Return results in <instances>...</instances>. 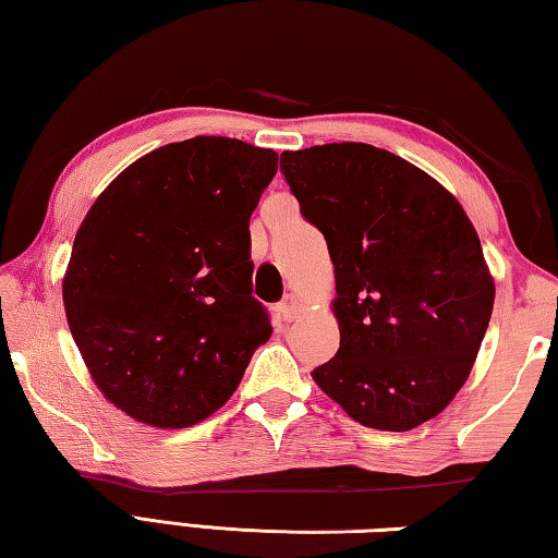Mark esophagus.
Masks as SVG:
<instances>
[{
    "instance_id": "obj_1",
    "label": "esophagus",
    "mask_w": 558,
    "mask_h": 558,
    "mask_svg": "<svg viewBox=\"0 0 558 558\" xmlns=\"http://www.w3.org/2000/svg\"><path fill=\"white\" fill-rule=\"evenodd\" d=\"M302 313V302H300V298L298 295H286L280 300V305H278V315L286 319V323H292V319H295L298 315Z\"/></svg>"
}]
</instances>
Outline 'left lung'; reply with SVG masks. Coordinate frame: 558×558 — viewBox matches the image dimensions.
Listing matches in <instances>:
<instances>
[{"label":"left lung","mask_w":558,"mask_h":558,"mask_svg":"<svg viewBox=\"0 0 558 558\" xmlns=\"http://www.w3.org/2000/svg\"><path fill=\"white\" fill-rule=\"evenodd\" d=\"M280 172L335 266L339 349L315 384L362 426L436 418L468 381L493 315L475 226L446 186L374 145L282 153Z\"/></svg>","instance_id":"8db88e82"}]
</instances>
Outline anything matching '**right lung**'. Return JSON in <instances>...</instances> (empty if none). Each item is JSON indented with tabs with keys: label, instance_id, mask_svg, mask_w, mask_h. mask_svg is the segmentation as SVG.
Returning <instances> with one entry per match:
<instances>
[{
	"label": "right lung",
	"instance_id": "1",
	"mask_svg": "<svg viewBox=\"0 0 558 558\" xmlns=\"http://www.w3.org/2000/svg\"><path fill=\"white\" fill-rule=\"evenodd\" d=\"M272 149L192 137L108 184L75 233L63 307L102 396L155 428H189L239 389L268 313L251 295V214Z\"/></svg>",
	"mask_w": 558,
	"mask_h": 558
}]
</instances>
